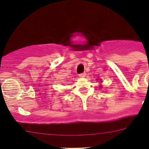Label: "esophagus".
Segmentation results:
<instances>
[{
	"label": "esophagus",
	"mask_w": 149,
	"mask_h": 149,
	"mask_svg": "<svg viewBox=\"0 0 149 149\" xmlns=\"http://www.w3.org/2000/svg\"><path fill=\"white\" fill-rule=\"evenodd\" d=\"M79 77H86V73H81V74H79Z\"/></svg>",
	"instance_id": "1"
}]
</instances>
